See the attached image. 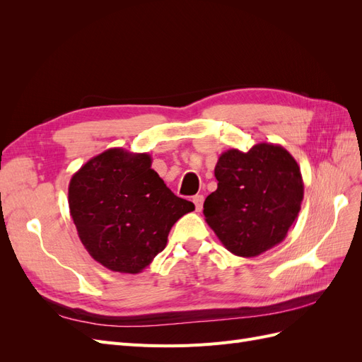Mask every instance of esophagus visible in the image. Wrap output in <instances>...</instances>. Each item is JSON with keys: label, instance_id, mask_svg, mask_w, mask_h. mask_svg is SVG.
Masks as SVG:
<instances>
[{"label": "esophagus", "instance_id": "1", "mask_svg": "<svg viewBox=\"0 0 362 362\" xmlns=\"http://www.w3.org/2000/svg\"><path fill=\"white\" fill-rule=\"evenodd\" d=\"M193 204L196 206V211H201L202 210V205H204V196L202 194L193 196Z\"/></svg>", "mask_w": 362, "mask_h": 362}]
</instances>
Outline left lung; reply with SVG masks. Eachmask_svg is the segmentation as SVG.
Wrapping results in <instances>:
<instances>
[{"instance_id": "1", "label": "left lung", "mask_w": 362, "mask_h": 362, "mask_svg": "<svg viewBox=\"0 0 362 362\" xmlns=\"http://www.w3.org/2000/svg\"><path fill=\"white\" fill-rule=\"evenodd\" d=\"M217 190L204 202L205 222L231 254L258 257L279 245L300 211L299 164L281 145L228 149L214 168Z\"/></svg>"}]
</instances>
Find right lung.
<instances>
[{
  "instance_id": "add662e5",
  "label": "right lung",
  "mask_w": 362,
  "mask_h": 362,
  "mask_svg": "<svg viewBox=\"0 0 362 362\" xmlns=\"http://www.w3.org/2000/svg\"><path fill=\"white\" fill-rule=\"evenodd\" d=\"M149 154L112 148L90 158L69 182L76 233L104 267L136 275L166 247L175 222L194 210L151 169Z\"/></svg>"
}]
</instances>
